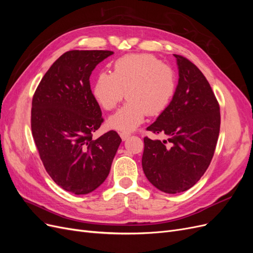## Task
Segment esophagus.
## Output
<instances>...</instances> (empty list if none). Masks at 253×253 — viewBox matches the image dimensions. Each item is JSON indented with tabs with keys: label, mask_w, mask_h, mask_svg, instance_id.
<instances>
[{
	"label": "esophagus",
	"mask_w": 253,
	"mask_h": 253,
	"mask_svg": "<svg viewBox=\"0 0 253 253\" xmlns=\"http://www.w3.org/2000/svg\"><path fill=\"white\" fill-rule=\"evenodd\" d=\"M119 135H120V137H121V139L122 140H126L128 137H129V134L128 133H126V132H121V133H119Z\"/></svg>",
	"instance_id": "1"
}]
</instances>
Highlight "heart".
<instances>
[{"label": "heart", "mask_w": 253, "mask_h": 253, "mask_svg": "<svg viewBox=\"0 0 253 253\" xmlns=\"http://www.w3.org/2000/svg\"><path fill=\"white\" fill-rule=\"evenodd\" d=\"M126 96V102L109 118L108 126L131 132L145 115L156 116L168 106L176 90V75L170 65L150 53H132L117 59L113 73L98 74L93 86L96 102L112 111Z\"/></svg>", "instance_id": "b5f03b06"}]
</instances>
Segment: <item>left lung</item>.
I'll list each match as a JSON object with an SVG mask.
<instances>
[{
    "label": "left lung",
    "mask_w": 253,
    "mask_h": 253,
    "mask_svg": "<svg viewBox=\"0 0 253 253\" xmlns=\"http://www.w3.org/2000/svg\"><path fill=\"white\" fill-rule=\"evenodd\" d=\"M179 79L169 106L147 127L167 139L144 137L142 169L149 181L165 193L187 191L201 179L211 163L220 127L219 104L208 80L180 55Z\"/></svg>",
    "instance_id": "1"
}]
</instances>
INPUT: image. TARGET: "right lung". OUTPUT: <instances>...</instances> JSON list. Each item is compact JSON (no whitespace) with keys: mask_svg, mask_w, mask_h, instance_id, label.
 Listing matches in <instances>:
<instances>
[{"mask_svg":"<svg viewBox=\"0 0 253 253\" xmlns=\"http://www.w3.org/2000/svg\"><path fill=\"white\" fill-rule=\"evenodd\" d=\"M111 50H70L59 57L38 85L32 103V132L45 170L76 195L93 192L106 179L120 136L93 133L103 122L89 76Z\"/></svg>","mask_w":253,"mask_h":253,"instance_id":"add662e5","label":"right lung"}]
</instances>
